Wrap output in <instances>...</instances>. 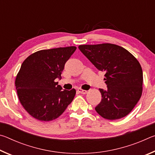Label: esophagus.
I'll return each instance as SVG.
<instances>
[{
  "label": "esophagus",
  "mask_w": 155,
  "mask_h": 155,
  "mask_svg": "<svg viewBox=\"0 0 155 155\" xmlns=\"http://www.w3.org/2000/svg\"><path fill=\"white\" fill-rule=\"evenodd\" d=\"M78 92H79V93L82 94H87V91H86V90H82V89H78Z\"/></svg>",
  "instance_id": "obj_1"
}]
</instances>
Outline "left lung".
<instances>
[{
    "label": "left lung",
    "mask_w": 155,
    "mask_h": 155,
    "mask_svg": "<svg viewBox=\"0 0 155 155\" xmlns=\"http://www.w3.org/2000/svg\"><path fill=\"white\" fill-rule=\"evenodd\" d=\"M81 52L104 72L107 89H99L102 100L95 110L104 118L117 120L132 111L142 94L143 72L137 59L122 47L112 44L80 45Z\"/></svg>",
    "instance_id": "obj_1"
}]
</instances>
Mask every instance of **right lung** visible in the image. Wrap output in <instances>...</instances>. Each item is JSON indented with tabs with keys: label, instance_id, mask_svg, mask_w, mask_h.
Listing matches in <instances>:
<instances>
[{
	"label": "right lung",
	"instance_id": "obj_1",
	"mask_svg": "<svg viewBox=\"0 0 155 155\" xmlns=\"http://www.w3.org/2000/svg\"><path fill=\"white\" fill-rule=\"evenodd\" d=\"M76 49L69 46L41 50L23 61L15 85L21 104L34 118L51 121L72 103L76 90H63L54 80L61 79L65 63Z\"/></svg>",
	"mask_w": 155,
	"mask_h": 155
}]
</instances>
